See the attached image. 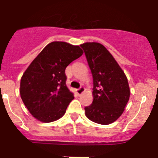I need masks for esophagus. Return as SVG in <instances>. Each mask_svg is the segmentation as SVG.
<instances>
[{
	"label": "esophagus",
	"mask_w": 158,
	"mask_h": 158,
	"mask_svg": "<svg viewBox=\"0 0 158 158\" xmlns=\"http://www.w3.org/2000/svg\"><path fill=\"white\" fill-rule=\"evenodd\" d=\"M84 91H85V89H84L83 87H81V88H79L78 89H77L76 93L77 95H81L84 93Z\"/></svg>",
	"instance_id": "obj_1"
}]
</instances>
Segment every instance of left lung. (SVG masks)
Returning <instances> with one entry per match:
<instances>
[{"label": "left lung", "mask_w": 158, "mask_h": 158, "mask_svg": "<svg viewBox=\"0 0 158 158\" xmlns=\"http://www.w3.org/2000/svg\"><path fill=\"white\" fill-rule=\"evenodd\" d=\"M83 48L93 78L92 104L85 115L96 123H112L122 115L130 98L127 78L114 57L99 43H85Z\"/></svg>", "instance_id": "1"}]
</instances>
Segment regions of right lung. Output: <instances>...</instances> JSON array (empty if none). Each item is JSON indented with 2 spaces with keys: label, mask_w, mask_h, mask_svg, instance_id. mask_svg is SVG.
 <instances>
[{
  "label": "right lung",
  "mask_w": 158,
  "mask_h": 158,
  "mask_svg": "<svg viewBox=\"0 0 158 158\" xmlns=\"http://www.w3.org/2000/svg\"><path fill=\"white\" fill-rule=\"evenodd\" d=\"M82 54L79 46L52 42L23 73L19 93L27 110L38 120L51 123L63 116L74 98L65 84V68Z\"/></svg>",
  "instance_id": "add662e5"
}]
</instances>
